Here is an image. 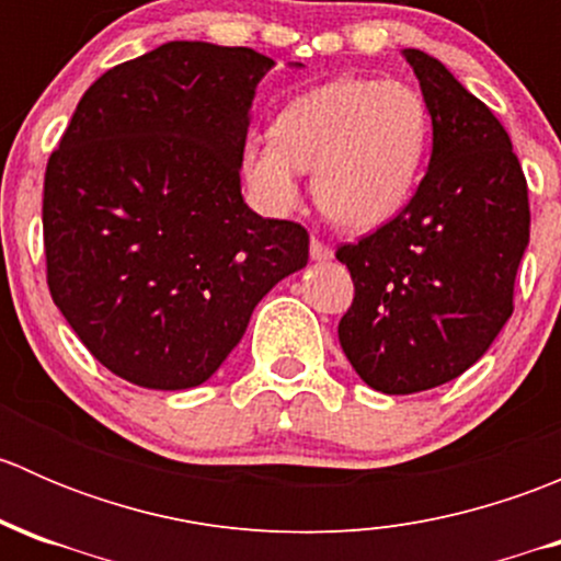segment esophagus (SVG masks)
<instances>
[{"mask_svg":"<svg viewBox=\"0 0 561 561\" xmlns=\"http://www.w3.org/2000/svg\"><path fill=\"white\" fill-rule=\"evenodd\" d=\"M309 254H312V260H331L333 257V249L328 247L325 241L312 239V244H309Z\"/></svg>","mask_w":561,"mask_h":561,"instance_id":"esophagus-1","label":"esophagus"}]
</instances>
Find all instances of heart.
Masks as SVG:
<instances>
[{"label":"heart","mask_w":561,"mask_h":561,"mask_svg":"<svg viewBox=\"0 0 561 561\" xmlns=\"http://www.w3.org/2000/svg\"><path fill=\"white\" fill-rule=\"evenodd\" d=\"M428 146V107L401 81L339 78L293 100L274 138L249 144V184L276 208L298 201V171L333 225L375 230L412 195Z\"/></svg>","instance_id":"obj_1"}]
</instances>
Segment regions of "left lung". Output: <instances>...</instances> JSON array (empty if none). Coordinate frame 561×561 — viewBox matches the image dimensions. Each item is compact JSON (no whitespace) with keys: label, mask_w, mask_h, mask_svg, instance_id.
<instances>
[{"label":"left lung","mask_w":561,"mask_h":561,"mask_svg":"<svg viewBox=\"0 0 561 561\" xmlns=\"http://www.w3.org/2000/svg\"><path fill=\"white\" fill-rule=\"evenodd\" d=\"M432 113V160L404 208L336 257L355 296L339 342L360 380L417 393L456 380L513 314L529 190L511 135L443 61L407 48Z\"/></svg>","instance_id":"1"}]
</instances>
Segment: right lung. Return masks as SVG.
Listing matches in <instances>:
<instances>
[{
    "mask_svg": "<svg viewBox=\"0 0 561 561\" xmlns=\"http://www.w3.org/2000/svg\"><path fill=\"white\" fill-rule=\"evenodd\" d=\"M274 59L175 39L103 72L48 157L45 279L83 347L151 390L206 382L309 233L241 197L249 105Z\"/></svg>",
    "mask_w": 561,
    "mask_h": 561,
    "instance_id": "1",
    "label": "right lung"
}]
</instances>
